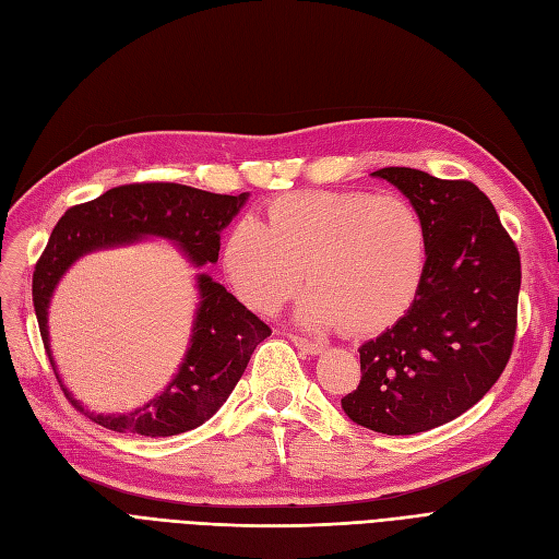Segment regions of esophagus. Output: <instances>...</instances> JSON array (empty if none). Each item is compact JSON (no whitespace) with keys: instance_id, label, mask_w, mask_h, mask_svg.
Returning a JSON list of instances; mask_svg holds the SVG:
<instances>
[{"instance_id":"1","label":"esophagus","mask_w":559,"mask_h":559,"mask_svg":"<svg viewBox=\"0 0 559 559\" xmlns=\"http://www.w3.org/2000/svg\"><path fill=\"white\" fill-rule=\"evenodd\" d=\"M287 336H290V341H293V344H295L299 350L309 353V355H320L322 350H325V346L318 344V341H311V338L299 336V334H287Z\"/></svg>"}]
</instances>
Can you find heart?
Returning <instances> with one entry per match:
<instances>
[{
  "label": "heart",
  "instance_id": "heart-1",
  "mask_svg": "<svg viewBox=\"0 0 559 559\" xmlns=\"http://www.w3.org/2000/svg\"><path fill=\"white\" fill-rule=\"evenodd\" d=\"M427 255L420 215L400 197L369 192H293L241 218L223 243L237 297L274 313L301 285L299 318L353 334L390 328L418 293Z\"/></svg>",
  "mask_w": 559,
  "mask_h": 559
}]
</instances>
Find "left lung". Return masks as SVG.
Wrapping results in <instances>:
<instances>
[{
	"mask_svg": "<svg viewBox=\"0 0 559 559\" xmlns=\"http://www.w3.org/2000/svg\"><path fill=\"white\" fill-rule=\"evenodd\" d=\"M371 176L397 186L420 215L427 260L404 318L359 346L348 418L390 437L445 425L483 400L513 350L520 253L492 202L472 181L408 167Z\"/></svg>",
	"mask_w": 559,
	"mask_h": 559,
	"instance_id": "1",
	"label": "left lung"
}]
</instances>
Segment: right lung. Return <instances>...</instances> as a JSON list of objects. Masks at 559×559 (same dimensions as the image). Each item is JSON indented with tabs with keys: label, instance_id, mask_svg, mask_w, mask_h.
<instances>
[{
	"label": "right lung",
	"instance_id": "add662e5",
	"mask_svg": "<svg viewBox=\"0 0 559 559\" xmlns=\"http://www.w3.org/2000/svg\"><path fill=\"white\" fill-rule=\"evenodd\" d=\"M246 197V192L239 197L215 194L181 183H130L67 209L32 274V301L50 365L46 309L71 262L90 250L128 243L146 234L176 241L194 264L215 262L221 231ZM200 295L192 346L165 394L128 416H95L62 388L71 406L106 429L151 439L183 435L206 423L227 402L250 355L272 330L206 274L200 276Z\"/></svg>",
	"mask_w": 559,
	"mask_h": 559
}]
</instances>
